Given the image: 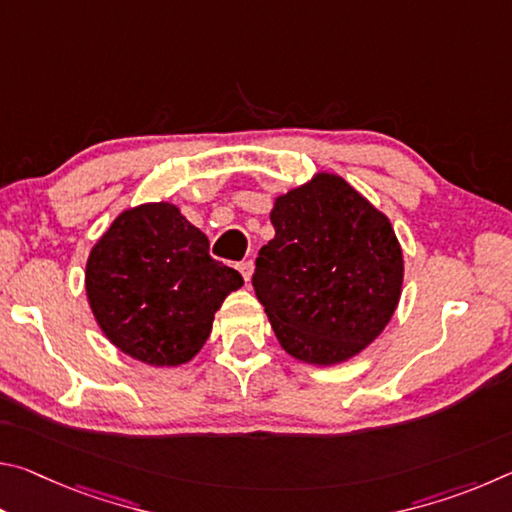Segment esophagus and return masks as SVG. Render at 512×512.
I'll list each match as a JSON object with an SVG mask.
<instances>
[{
    "label": "esophagus",
    "instance_id": "obj_1",
    "mask_svg": "<svg viewBox=\"0 0 512 512\" xmlns=\"http://www.w3.org/2000/svg\"><path fill=\"white\" fill-rule=\"evenodd\" d=\"M253 271H255V264L253 262H241L239 264V273L244 275L246 284H250V277H253Z\"/></svg>",
    "mask_w": 512,
    "mask_h": 512
}]
</instances>
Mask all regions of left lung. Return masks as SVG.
<instances>
[{
    "mask_svg": "<svg viewBox=\"0 0 512 512\" xmlns=\"http://www.w3.org/2000/svg\"><path fill=\"white\" fill-rule=\"evenodd\" d=\"M275 237L253 287L284 352L309 366L357 357L391 323L404 255L388 216L332 171L275 196Z\"/></svg>",
    "mask_w": 512,
    "mask_h": 512,
    "instance_id": "8db88e82",
    "label": "left lung"
}]
</instances>
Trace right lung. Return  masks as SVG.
Instances as JSON below:
<instances>
[{"instance_id":"right-lung-1","label":"right lung","mask_w":512,"mask_h":512,"mask_svg":"<svg viewBox=\"0 0 512 512\" xmlns=\"http://www.w3.org/2000/svg\"><path fill=\"white\" fill-rule=\"evenodd\" d=\"M241 287L244 277L210 257V241L169 201L119 212L85 264V293L101 332L155 368L192 361L223 300Z\"/></svg>"}]
</instances>
